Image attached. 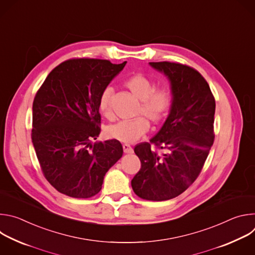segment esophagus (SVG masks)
<instances>
[{"label":"esophagus","instance_id":"esophagus-1","mask_svg":"<svg viewBox=\"0 0 255 255\" xmlns=\"http://www.w3.org/2000/svg\"><path fill=\"white\" fill-rule=\"evenodd\" d=\"M123 150H124V153H132L133 152V148L130 146L129 144H123Z\"/></svg>","mask_w":255,"mask_h":255}]
</instances>
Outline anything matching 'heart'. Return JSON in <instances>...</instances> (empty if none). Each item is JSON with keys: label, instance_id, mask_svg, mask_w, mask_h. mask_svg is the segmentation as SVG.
I'll return each instance as SVG.
<instances>
[{"label": "heart", "instance_id": "1", "mask_svg": "<svg viewBox=\"0 0 255 255\" xmlns=\"http://www.w3.org/2000/svg\"><path fill=\"white\" fill-rule=\"evenodd\" d=\"M125 87L140 102L138 114L144 115L153 123L160 122L168 113L171 105V96L166 89L154 90L153 83L142 75H134L128 78ZM113 89L106 87L99 98V110L101 114L110 119L112 117L111 96ZM144 117L134 120L120 121L108 126L106 135L114 140L125 143H133L142 137L149 129V123Z\"/></svg>", "mask_w": 255, "mask_h": 255}]
</instances>
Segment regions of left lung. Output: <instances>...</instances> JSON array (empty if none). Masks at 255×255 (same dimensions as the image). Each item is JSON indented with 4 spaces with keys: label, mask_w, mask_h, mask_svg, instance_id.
Segmentation results:
<instances>
[{
    "label": "left lung",
    "mask_w": 255,
    "mask_h": 255,
    "mask_svg": "<svg viewBox=\"0 0 255 255\" xmlns=\"http://www.w3.org/2000/svg\"><path fill=\"white\" fill-rule=\"evenodd\" d=\"M169 82L168 116L150 142L136 145L141 168L131 180L145 200L166 201L184 193L198 177L214 142L215 99L199 71L175 62H149ZM163 149L158 155L151 144Z\"/></svg>",
    "instance_id": "obj_1"
}]
</instances>
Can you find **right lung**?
<instances>
[{"mask_svg": "<svg viewBox=\"0 0 255 255\" xmlns=\"http://www.w3.org/2000/svg\"><path fill=\"white\" fill-rule=\"evenodd\" d=\"M126 61L69 59L51 70L32 107V143L49 184L68 197L97 195L106 172L123 155L118 140L93 142L101 132L99 98Z\"/></svg>", "mask_w": 255, "mask_h": 255, "instance_id": "1", "label": "right lung"}]
</instances>
